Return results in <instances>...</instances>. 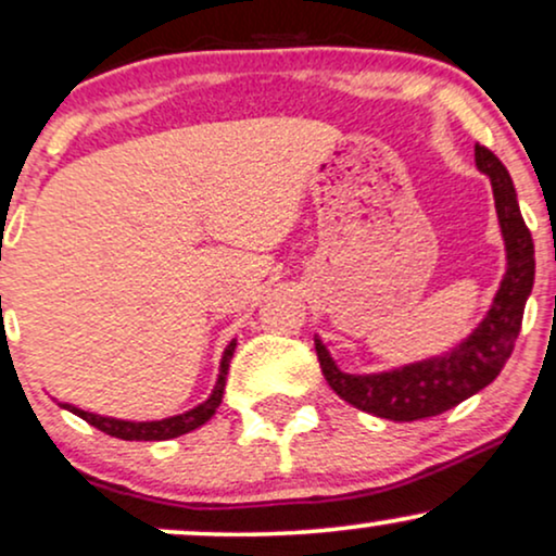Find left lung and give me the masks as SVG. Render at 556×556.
Wrapping results in <instances>:
<instances>
[{
	"label": "left lung",
	"mask_w": 556,
	"mask_h": 556,
	"mask_svg": "<svg viewBox=\"0 0 556 556\" xmlns=\"http://www.w3.org/2000/svg\"><path fill=\"white\" fill-rule=\"evenodd\" d=\"M479 173L490 177L500 231L505 242V276L492 299L488 314L462 342L441 355L404 363L379 374H345L327 351L319 334H314L321 374L334 394L363 413L387 417L394 422H413L441 415L456 407L479 389L497 379L516 345L526 301L533 289V239L523 216L516 188L505 164L488 147H475Z\"/></svg>",
	"instance_id": "obj_1"
}]
</instances>
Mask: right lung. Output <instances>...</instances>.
<instances>
[{"label":"right lung","mask_w":556,"mask_h":556,"mask_svg":"<svg viewBox=\"0 0 556 556\" xmlns=\"http://www.w3.org/2000/svg\"><path fill=\"white\" fill-rule=\"evenodd\" d=\"M237 340H231L229 345L224 348L222 355V366H218V379L214 383V392L208 394V400L195 404L193 409L182 415H173V417H162V420H118V417H108V415H98V413H87V409L74 407V404L59 402L61 407L74 413L81 420H87L89 425L102 430V433L121 438V441H169V438L185 435L190 430L201 428L216 415L218 404L224 400V387H226V374H229V363L231 355H235Z\"/></svg>","instance_id":"right-lung-1"}]
</instances>
